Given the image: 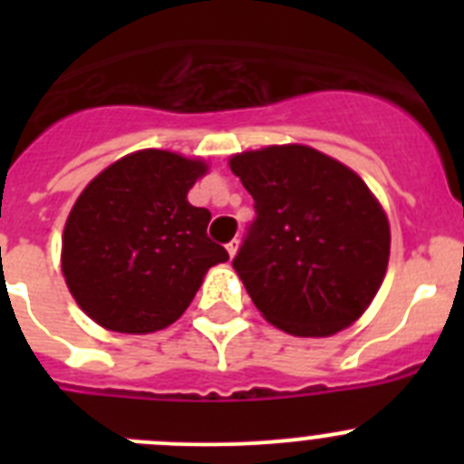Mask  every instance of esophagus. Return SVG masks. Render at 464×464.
<instances>
[{
  "instance_id": "esophagus-1",
  "label": "esophagus",
  "mask_w": 464,
  "mask_h": 464,
  "mask_svg": "<svg viewBox=\"0 0 464 464\" xmlns=\"http://www.w3.org/2000/svg\"><path fill=\"white\" fill-rule=\"evenodd\" d=\"M225 248H227L229 257H235L237 251H239V239H232L227 246H225Z\"/></svg>"
}]
</instances>
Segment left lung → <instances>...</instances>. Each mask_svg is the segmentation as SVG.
<instances>
[{
	"label": "left lung",
	"mask_w": 464,
	"mask_h": 464,
	"mask_svg": "<svg viewBox=\"0 0 464 464\" xmlns=\"http://www.w3.org/2000/svg\"><path fill=\"white\" fill-rule=\"evenodd\" d=\"M229 169L256 202L232 267L257 311L295 337L358 321L391 256L388 218L362 179L299 143L246 150Z\"/></svg>",
	"instance_id": "8db88e82"
}]
</instances>
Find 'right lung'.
I'll use <instances>...</instances> for the list:
<instances>
[{
    "mask_svg": "<svg viewBox=\"0 0 464 464\" xmlns=\"http://www.w3.org/2000/svg\"><path fill=\"white\" fill-rule=\"evenodd\" d=\"M204 174L202 160L149 149L81 192L64 225L63 274L94 323L125 334L162 330L181 318L207 269L229 260L208 239V208L188 202Z\"/></svg>",
    "mask_w": 464,
    "mask_h": 464,
    "instance_id": "right-lung-1",
    "label": "right lung"
}]
</instances>
